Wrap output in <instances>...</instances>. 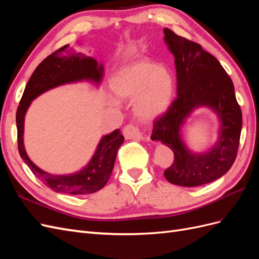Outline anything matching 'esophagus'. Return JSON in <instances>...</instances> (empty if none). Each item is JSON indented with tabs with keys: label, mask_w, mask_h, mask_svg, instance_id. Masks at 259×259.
<instances>
[{
	"label": "esophagus",
	"mask_w": 259,
	"mask_h": 259,
	"mask_svg": "<svg viewBox=\"0 0 259 259\" xmlns=\"http://www.w3.org/2000/svg\"><path fill=\"white\" fill-rule=\"evenodd\" d=\"M123 135L126 139H139V140H149L148 137L144 136L143 133L134 124H128L123 130Z\"/></svg>",
	"instance_id": "obj_1"
}]
</instances>
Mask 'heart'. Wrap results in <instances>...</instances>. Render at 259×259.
<instances>
[{"mask_svg": "<svg viewBox=\"0 0 259 259\" xmlns=\"http://www.w3.org/2000/svg\"><path fill=\"white\" fill-rule=\"evenodd\" d=\"M112 89L122 99H136V115L151 120L168 108L174 93V79L166 68L150 61H137L114 77Z\"/></svg>", "mask_w": 259, "mask_h": 259, "instance_id": "obj_1", "label": "heart"}]
</instances>
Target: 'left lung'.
Masks as SVG:
<instances>
[{
    "instance_id": "obj_1",
    "label": "left lung",
    "mask_w": 259,
    "mask_h": 259,
    "mask_svg": "<svg viewBox=\"0 0 259 259\" xmlns=\"http://www.w3.org/2000/svg\"><path fill=\"white\" fill-rule=\"evenodd\" d=\"M166 44L175 57L177 97L165 113L154 120L151 139L161 140L174 152L171 165L164 170L167 182L195 187L218 179L230 169L237 158L242 128V112L234 86L213 55L193 41L164 29ZM209 106L222 121L221 136L211 150L191 154L180 138V127L194 107Z\"/></svg>"
}]
</instances>
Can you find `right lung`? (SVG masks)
Returning a JSON list of instances; mask_svg holds the SVG:
<instances>
[{
    "label": "right lung",
    "mask_w": 259,
    "mask_h": 259,
    "mask_svg": "<svg viewBox=\"0 0 259 259\" xmlns=\"http://www.w3.org/2000/svg\"><path fill=\"white\" fill-rule=\"evenodd\" d=\"M103 66H98L95 59L77 53L67 44L52 53L36 67L23 91L16 113L18 151L32 173L55 192L90 194L100 190L111 176L116 152L123 144L124 137L120 130H115L100 140L93 159L82 170L71 175H51L38 168L26 153L23 146V122L26 111L31 101L42 93L58 85L81 80L99 83L103 77Z\"/></svg>",
    "instance_id": "add662e5"
}]
</instances>
